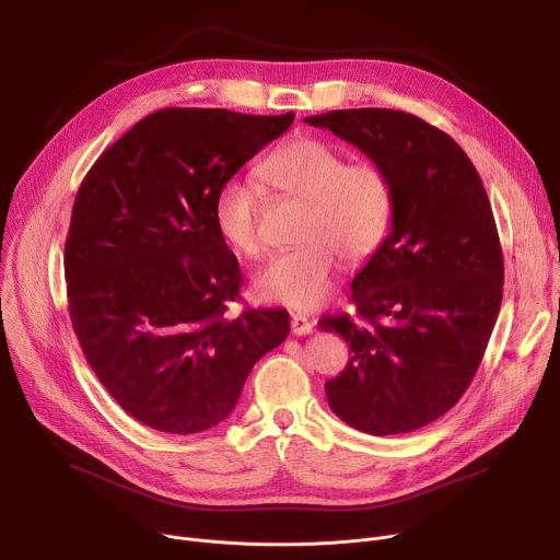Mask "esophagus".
I'll return each mask as SVG.
<instances>
[{
  "instance_id": "esophagus-1",
  "label": "esophagus",
  "mask_w": 560,
  "mask_h": 560,
  "mask_svg": "<svg viewBox=\"0 0 560 560\" xmlns=\"http://www.w3.org/2000/svg\"><path fill=\"white\" fill-rule=\"evenodd\" d=\"M313 327H315V322L304 315H292V319H290L292 336H308L313 331Z\"/></svg>"
}]
</instances>
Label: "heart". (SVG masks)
Here are the masks:
<instances>
[{
  "label": "heart",
  "instance_id": "heart-1",
  "mask_svg": "<svg viewBox=\"0 0 560 560\" xmlns=\"http://www.w3.org/2000/svg\"><path fill=\"white\" fill-rule=\"evenodd\" d=\"M260 176L279 192L308 203L302 243L275 254L254 279L256 295L292 311H313L327 300L342 258L359 265L384 245L393 222V186L376 163H347L331 144L298 138L260 163ZM222 238L247 258L262 254L258 195L231 179L215 199Z\"/></svg>",
  "mask_w": 560,
  "mask_h": 560
}]
</instances>
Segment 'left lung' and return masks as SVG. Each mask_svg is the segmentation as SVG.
I'll return each mask as SVG.
<instances>
[{
	"instance_id": "left-lung-1",
	"label": "left lung",
	"mask_w": 560,
	"mask_h": 560,
	"mask_svg": "<svg viewBox=\"0 0 560 560\" xmlns=\"http://www.w3.org/2000/svg\"><path fill=\"white\" fill-rule=\"evenodd\" d=\"M304 122L384 167L395 199L390 233L351 281L359 319H319L351 351L325 384L329 406L370 435L422 429L467 390L502 306L504 258L481 176L454 138L404 110Z\"/></svg>"
}]
</instances>
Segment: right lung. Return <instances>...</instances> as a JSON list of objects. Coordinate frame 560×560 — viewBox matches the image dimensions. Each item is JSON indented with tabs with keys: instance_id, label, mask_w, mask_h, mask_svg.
<instances>
[{
	"instance_id": "obj_1",
	"label": "right lung",
	"mask_w": 560,
	"mask_h": 560,
	"mask_svg": "<svg viewBox=\"0 0 560 560\" xmlns=\"http://www.w3.org/2000/svg\"><path fill=\"white\" fill-rule=\"evenodd\" d=\"M292 120L163 108L85 174L66 241L70 319L102 386L147 427L186 435L220 424L256 361L290 334L283 308L224 315L243 275L215 199Z\"/></svg>"
}]
</instances>
